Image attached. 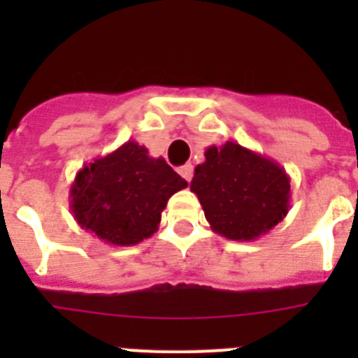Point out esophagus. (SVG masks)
Returning <instances> with one entry per match:
<instances>
[{
	"instance_id": "34e87169",
	"label": "esophagus",
	"mask_w": 358,
	"mask_h": 358,
	"mask_svg": "<svg viewBox=\"0 0 358 358\" xmlns=\"http://www.w3.org/2000/svg\"><path fill=\"white\" fill-rule=\"evenodd\" d=\"M179 173H181L182 177H185L186 181H192V177H194V164L192 163H186L182 164L181 169H179Z\"/></svg>"
}]
</instances>
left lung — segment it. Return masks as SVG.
Returning a JSON list of instances; mask_svg holds the SVG:
<instances>
[{
  "instance_id": "1",
  "label": "left lung",
  "mask_w": 358,
  "mask_h": 358,
  "mask_svg": "<svg viewBox=\"0 0 358 358\" xmlns=\"http://www.w3.org/2000/svg\"><path fill=\"white\" fill-rule=\"evenodd\" d=\"M189 189L211 229L224 238L251 242L283 220L290 208V177L276 161L235 141L204 152Z\"/></svg>"
}]
</instances>
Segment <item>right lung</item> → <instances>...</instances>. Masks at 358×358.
Wrapping results in <instances>:
<instances>
[{
	"instance_id": "add662e5",
	"label": "right lung",
	"mask_w": 358,
	"mask_h": 358,
	"mask_svg": "<svg viewBox=\"0 0 358 358\" xmlns=\"http://www.w3.org/2000/svg\"><path fill=\"white\" fill-rule=\"evenodd\" d=\"M186 186L163 157L148 156L143 145L129 140L78 170L69 204L78 226L129 248L156 233L169 199Z\"/></svg>"
}]
</instances>
